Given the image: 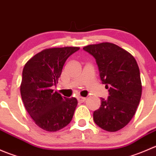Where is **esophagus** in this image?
I'll return each instance as SVG.
<instances>
[{
	"label": "esophagus",
	"mask_w": 156,
	"mask_h": 156,
	"mask_svg": "<svg viewBox=\"0 0 156 156\" xmlns=\"http://www.w3.org/2000/svg\"><path fill=\"white\" fill-rule=\"evenodd\" d=\"M77 100H78V101L79 102V103H84V102L86 100V98H85V97H77Z\"/></svg>",
	"instance_id": "obj_1"
}]
</instances>
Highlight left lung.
I'll return each mask as SVG.
<instances>
[{"mask_svg":"<svg viewBox=\"0 0 156 156\" xmlns=\"http://www.w3.org/2000/svg\"><path fill=\"white\" fill-rule=\"evenodd\" d=\"M96 59L102 83L108 89L107 99L101 98L94 121L103 130L115 132L130 122L142 94L140 69L136 59L124 49L112 43L83 48Z\"/></svg>","mask_w":156,"mask_h":156,"instance_id":"left-lung-1","label":"left lung"}]
</instances>
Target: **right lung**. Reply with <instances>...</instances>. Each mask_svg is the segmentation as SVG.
<instances>
[{"label":"right lung","mask_w":156,"mask_h":156,"mask_svg":"<svg viewBox=\"0 0 156 156\" xmlns=\"http://www.w3.org/2000/svg\"><path fill=\"white\" fill-rule=\"evenodd\" d=\"M79 49H45L31 58L23 68L22 99L28 113L43 130L57 131L72 121L78 100L75 97H62L52 87L58 83L66 59Z\"/></svg>","instance_id":"right-lung-1"}]
</instances>
